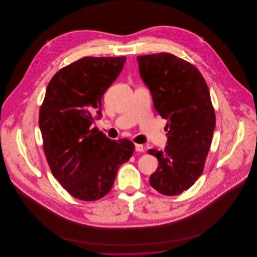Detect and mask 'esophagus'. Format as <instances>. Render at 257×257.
<instances>
[{
	"instance_id": "34e87169",
	"label": "esophagus",
	"mask_w": 257,
	"mask_h": 257,
	"mask_svg": "<svg viewBox=\"0 0 257 257\" xmlns=\"http://www.w3.org/2000/svg\"><path fill=\"white\" fill-rule=\"evenodd\" d=\"M136 151L144 152L145 151V147H144L143 145H136Z\"/></svg>"
}]
</instances>
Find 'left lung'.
<instances>
[{"instance_id": "left-lung-1", "label": "left lung", "mask_w": 257, "mask_h": 257, "mask_svg": "<svg viewBox=\"0 0 257 257\" xmlns=\"http://www.w3.org/2000/svg\"><path fill=\"white\" fill-rule=\"evenodd\" d=\"M137 58L154 109L167 119L164 151L148 150L159 163L149 182L160 194L179 195L203 173L212 144L216 115L209 88L195 66L173 54Z\"/></svg>"}]
</instances>
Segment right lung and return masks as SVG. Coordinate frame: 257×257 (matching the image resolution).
Masks as SVG:
<instances>
[{
	"mask_svg": "<svg viewBox=\"0 0 257 257\" xmlns=\"http://www.w3.org/2000/svg\"><path fill=\"white\" fill-rule=\"evenodd\" d=\"M122 57H84L50 80L39 110L43 150L53 176L75 198L96 201L110 192L119 166L132 157L128 140L91 130L101 100L121 72Z\"/></svg>",
	"mask_w": 257,
	"mask_h": 257,
	"instance_id": "right-lung-1",
	"label": "right lung"
}]
</instances>
